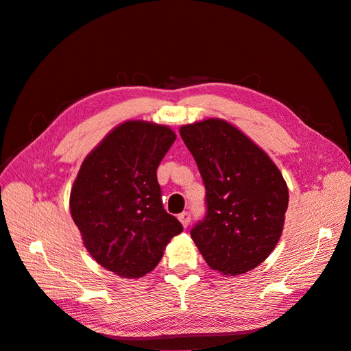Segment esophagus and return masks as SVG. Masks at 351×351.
<instances>
[{"label": "esophagus", "instance_id": "esophagus-1", "mask_svg": "<svg viewBox=\"0 0 351 351\" xmlns=\"http://www.w3.org/2000/svg\"><path fill=\"white\" fill-rule=\"evenodd\" d=\"M178 219L183 224V227H189L190 219H192V215H190V212H182V214L178 215Z\"/></svg>", "mask_w": 351, "mask_h": 351}]
</instances>
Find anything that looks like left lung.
Wrapping results in <instances>:
<instances>
[{
	"label": "left lung",
	"mask_w": 351,
	"mask_h": 351,
	"mask_svg": "<svg viewBox=\"0 0 351 351\" xmlns=\"http://www.w3.org/2000/svg\"><path fill=\"white\" fill-rule=\"evenodd\" d=\"M206 189V214L190 231L212 269L256 268L281 237L289 189L280 169L237 127L208 119L180 129Z\"/></svg>",
	"instance_id": "1"
}]
</instances>
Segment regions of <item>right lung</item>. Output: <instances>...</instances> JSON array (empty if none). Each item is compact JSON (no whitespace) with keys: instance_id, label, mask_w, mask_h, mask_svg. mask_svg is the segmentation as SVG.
I'll use <instances>...</instances> for the list:
<instances>
[{"instance_id":"1","label":"right lung","mask_w":351,"mask_h":351,"mask_svg":"<svg viewBox=\"0 0 351 351\" xmlns=\"http://www.w3.org/2000/svg\"><path fill=\"white\" fill-rule=\"evenodd\" d=\"M176 141L167 125L130 120L84 158L70 193V212L84 247L101 267L139 278L183 231L164 209L156 168Z\"/></svg>"}]
</instances>
